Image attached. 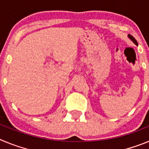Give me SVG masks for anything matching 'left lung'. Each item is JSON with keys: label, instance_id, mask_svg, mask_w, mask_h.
<instances>
[{"label": "left lung", "instance_id": "left-lung-1", "mask_svg": "<svg viewBox=\"0 0 149 149\" xmlns=\"http://www.w3.org/2000/svg\"><path fill=\"white\" fill-rule=\"evenodd\" d=\"M128 38L130 39H131V41H132V42L134 43V44L137 45H138L137 42H136V39H135V38H134V36H131V35H130V34H128Z\"/></svg>", "mask_w": 149, "mask_h": 149}]
</instances>
